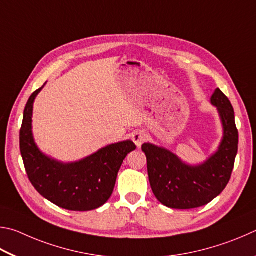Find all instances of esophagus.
I'll list each match as a JSON object with an SVG mask.
<instances>
[{
    "mask_svg": "<svg viewBox=\"0 0 256 256\" xmlns=\"http://www.w3.org/2000/svg\"><path fill=\"white\" fill-rule=\"evenodd\" d=\"M132 142H135L137 147H140L142 145V142L146 140V134L142 130H137L132 134Z\"/></svg>",
    "mask_w": 256,
    "mask_h": 256,
    "instance_id": "1",
    "label": "esophagus"
}]
</instances>
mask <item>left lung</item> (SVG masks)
I'll return each instance as SVG.
<instances>
[{"instance_id":"1","label":"left lung","mask_w":256,"mask_h":256,"mask_svg":"<svg viewBox=\"0 0 256 256\" xmlns=\"http://www.w3.org/2000/svg\"><path fill=\"white\" fill-rule=\"evenodd\" d=\"M210 102L218 110L224 136L218 150L202 164H186L171 150L150 142L142 146L153 194L168 208L202 207L220 194L230 180L238 150L234 109L219 88L214 92Z\"/></svg>"}]
</instances>
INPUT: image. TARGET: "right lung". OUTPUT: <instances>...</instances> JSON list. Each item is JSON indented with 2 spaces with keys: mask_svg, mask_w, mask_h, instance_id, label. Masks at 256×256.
I'll list each match as a JSON object with an SVG mask.
<instances>
[{
  "mask_svg": "<svg viewBox=\"0 0 256 256\" xmlns=\"http://www.w3.org/2000/svg\"><path fill=\"white\" fill-rule=\"evenodd\" d=\"M44 84L31 94L24 111L20 152L26 172L34 189L58 207L73 212L96 209L109 200L121 164L136 145L132 140L111 144L72 163L58 162L44 155L32 135L34 102Z\"/></svg>",
  "mask_w": 256,
  "mask_h": 256,
  "instance_id": "right-lung-1",
  "label": "right lung"
}]
</instances>
